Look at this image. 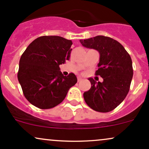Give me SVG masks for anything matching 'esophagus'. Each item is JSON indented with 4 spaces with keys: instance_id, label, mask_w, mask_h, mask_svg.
<instances>
[{
    "instance_id": "obj_1",
    "label": "esophagus",
    "mask_w": 149,
    "mask_h": 149,
    "mask_svg": "<svg viewBox=\"0 0 149 149\" xmlns=\"http://www.w3.org/2000/svg\"><path fill=\"white\" fill-rule=\"evenodd\" d=\"M82 81V78H81V77H78V82H80V81Z\"/></svg>"
}]
</instances>
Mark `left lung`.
I'll use <instances>...</instances> for the list:
<instances>
[{"label":"left lung","instance_id":"8db88e82","mask_svg":"<svg viewBox=\"0 0 149 149\" xmlns=\"http://www.w3.org/2000/svg\"><path fill=\"white\" fill-rule=\"evenodd\" d=\"M80 42L83 47L99 52L95 75L103 78L102 83L88 78L91 88L83 93L85 101L97 112H110L125 100L130 91L133 76L130 55L120 42L108 37L99 35Z\"/></svg>","mask_w":149,"mask_h":149}]
</instances>
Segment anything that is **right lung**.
Segmentation results:
<instances>
[{"label":"right lung","mask_w":149,"mask_h":149,"mask_svg":"<svg viewBox=\"0 0 149 149\" xmlns=\"http://www.w3.org/2000/svg\"><path fill=\"white\" fill-rule=\"evenodd\" d=\"M71 40L59 36H42L27 47L20 57L17 78L26 99L40 109L60 104L77 83L71 73L64 76L59 65L69 60Z\"/></svg>","instance_id":"obj_1"}]
</instances>
